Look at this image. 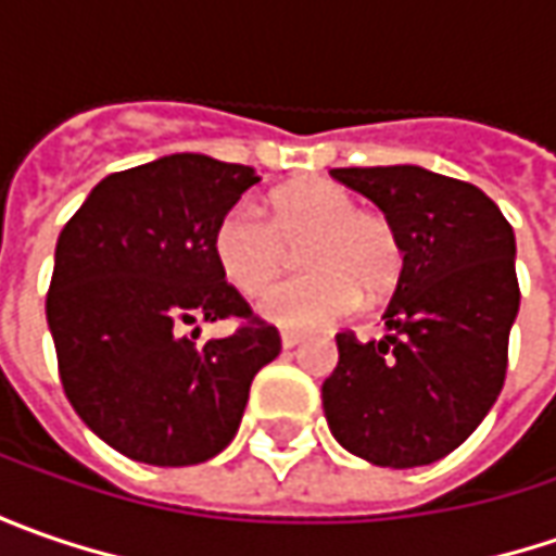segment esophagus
Segmentation results:
<instances>
[{"instance_id": "obj_1", "label": "esophagus", "mask_w": 556, "mask_h": 556, "mask_svg": "<svg viewBox=\"0 0 556 556\" xmlns=\"http://www.w3.org/2000/svg\"><path fill=\"white\" fill-rule=\"evenodd\" d=\"M303 340H306L303 333H296V331H281V346H285V350H293V346H300Z\"/></svg>"}]
</instances>
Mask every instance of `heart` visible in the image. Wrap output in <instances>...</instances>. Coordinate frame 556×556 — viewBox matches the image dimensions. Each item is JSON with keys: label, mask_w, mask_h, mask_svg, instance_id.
<instances>
[{"label": "heart", "mask_w": 556, "mask_h": 556, "mask_svg": "<svg viewBox=\"0 0 556 556\" xmlns=\"http://www.w3.org/2000/svg\"><path fill=\"white\" fill-rule=\"evenodd\" d=\"M304 244L307 275L278 289L270 281L283 270L289 247ZM213 253L225 281L244 296H263L260 312L281 328H325L350 315L365 296L393 288L402 268V244L393 223L355 206L343 185L306 179L278 188L268 219L253 203H235L213 231Z\"/></svg>", "instance_id": "obj_1"}]
</instances>
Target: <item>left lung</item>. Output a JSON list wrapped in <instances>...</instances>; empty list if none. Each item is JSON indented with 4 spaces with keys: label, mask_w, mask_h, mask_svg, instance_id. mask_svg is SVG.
Listing matches in <instances>:
<instances>
[{
    "label": "left lung",
    "mask_w": 556,
    "mask_h": 556,
    "mask_svg": "<svg viewBox=\"0 0 556 556\" xmlns=\"http://www.w3.org/2000/svg\"><path fill=\"white\" fill-rule=\"evenodd\" d=\"M331 176L393 223L402 271L383 340L337 333L340 362L321 387L328 427L377 467L433 464L480 427L502 393L520 309L514 228L477 185L424 166H350Z\"/></svg>",
    "instance_id": "obj_1"
}]
</instances>
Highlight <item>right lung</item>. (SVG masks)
Masks as SVG:
<instances>
[{
  "label": "right lung",
  "mask_w": 556,
  "mask_h": 556,
  "mask_svg": "<svg viewBox=\"0 0 556 556\" xmlns=\"http://www.w3.org/2000/svg\"><path fill=\"white\" fill-rule=\"evenodd\" d=\"M256 182L241 163L169 154L101 179L58 235L46 296L58 374L79 420L126 458L219 455L256 371L281 353L213 253L219 219ZM228 314L245 325L197 343L198 320Z\"/></svg>",
  "instance_id": "right-lung-1"
}]
</instances>
